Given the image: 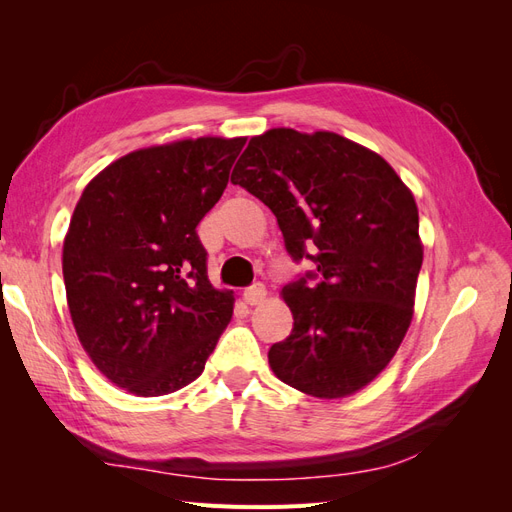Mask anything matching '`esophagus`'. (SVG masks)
<instances>
[{
  "instance_id": "obj_1",
  "label": "esophagus",
  "mask_w": 512,
  "mask_h": 512,
  "mask_svg": "<svg viewBox=\"0 0 512 512\" xmlns=\"http://www.w3.org/2000/svg\"><path fill=\"white\" fill-rule=\"evenodd\" d=\"M265 299H267V290H265V286H262V284H256V286L247 288L243 292V301L247 305H258V303H262Z\"/></svg>"
}]
</instances>
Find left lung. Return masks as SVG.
Returning a JSON list of instances; mask_svg holds the SVG:
<instances>
[{"instance_id": "left-lung-1", "label": "left lung", "mask_w": 512, "mask_h": 512, "mask_svg": "<svg viewBox=\"0 0 512 512\" xmlns=\"http://www.w3.org/2000/svg\"><path fill=\"white\" fill-rule=\"evenodd\" d=\"M230 181L273 211L288 254L312 258L320 275L282 288L294 324L269 350L273 374L318 399L359 393L414 316L423 265L414 194L376 151L327 130L252 136Z\"/></svg>"}]
</instances>
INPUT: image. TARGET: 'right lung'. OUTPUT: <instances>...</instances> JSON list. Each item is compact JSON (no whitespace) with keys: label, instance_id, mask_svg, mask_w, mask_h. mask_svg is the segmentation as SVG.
Returning <instances> with one entry per match:
<instances>
[{"label":"right lung","instance_id":"right-lung-1","mask_svg":"<svg viewBox=\"0 0 512 512\" xmlns=\"http://www.w3.org/2000/svg\"><path fill=\"white\" fill-rule=\"evenodd\" d=\"M245 136L134 149L91 179L61 252L74 331L104 378L136 397L203 374L235 294L213 288L196 226L226 190Z\"/></svg>","mask_w":512,"mask_h":512}]
</instances>
